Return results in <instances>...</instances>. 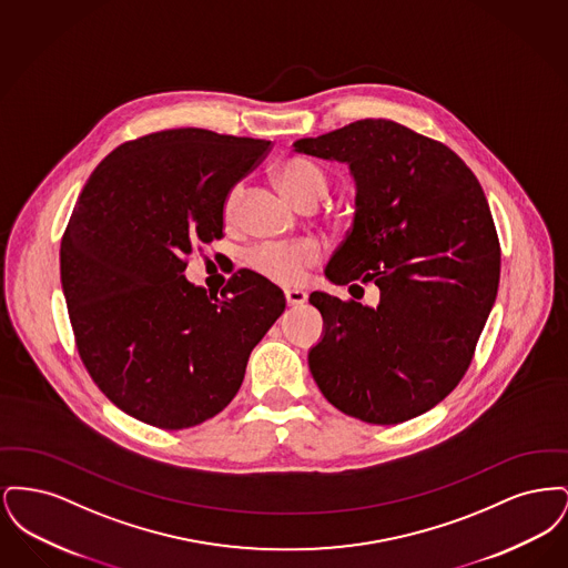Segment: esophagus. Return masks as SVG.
<instances>
[{"instance_id":"obj_1","label":"esophagus","mask_w":568,"mask_h":568,"mask_svg":"<svg viewBox=\"0 0 568 568\" xmlns=\"http://www.w3.org/2000/svg\"><path fill=\"white\" fill-rule=\"evenodd\" d=\"M285 300L290 306H297L308 300V294L304 290H285Z\"/></svg>"}]
</instances>
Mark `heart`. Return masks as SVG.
Segmentation results:
<instances>
[{"label":"heart","mask_w":568,"mask_h":568,"mask_svg":"<svg viewBox=\"0 0 568 568\" xmlns=\"http://www.w3.org/2000/svg\"><path fill=\"white\" fill-rule=\"evenodd\" d=\"M278 185L287 193V197L297 204L300 209H313L317 202H322L329 190V181L324 170L317 163L290 158L278 165L276 170ZM243 197V187L236 185L227 191L223 202V219L230 223L239 213V204ZM324 255L322 244L315 239H302L294 243L260 244L246 255V264L251 271L271 278L274 283L283 285H296L306 271L320 264Z\"/></svg>","instance_id":"obj_1"}]
</instances>
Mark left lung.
I'll list each match as a JSON object with an SVG mask.
<instances>
[{
    "label": "left lung",
    "instance_id": "1",
    "mask_svg": "<svg viewBox=\"0 0 568 568\" xmlns=\"http://www.w3.org/2000/svg\"><path fill=\"white\" fill-rule=\"evenodd\" d=\"M294 151L349 163L353 227L325 276L381 292L377 308L311 294L325 332L308 368L345 415L413 419L454 392L496 300L500 243L486 193L449 146L387 119L302 138Z\"/></svg>",
    "mask_w": 568,
    "mask_h": 568
}]
</instances>
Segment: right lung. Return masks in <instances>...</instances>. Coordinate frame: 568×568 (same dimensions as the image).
Returning <instances> with one entry per match:
<instances>
[{
    "mask_svg": "<svg viewBox=\"0 0 568 568\" xmlns=\"http://www.w3.org/2000/svg\"><path fill=\"white\" fill-rule=\"evenodd\" d=\"M271 140L181 128L116 146L82 187L61 239V287L82 364L135 419L197 426L232 403L253 347L285 311L253 271L221 296L185 278L223 236V202Z\"/></svg>",
    "mask_w": 568,
    "mask_h": 568,
    "instance_id": "obj_1",
    "label": "right lung"
}]
</instances>
